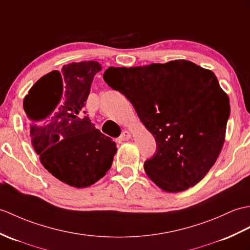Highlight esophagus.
Listing matches in <instances>:
<instances>
[{"label":"esophagus","mask_w":250,"mask_h":250,"mask_svg":"<svg viewBox=\"0 0 250 250\" xmlns=\"http://www.w3.org/2000/svg\"><path fill=\"white\" fill-rule=\"evenodd\" d=\"M131 133L130 132H127V131H124L123 133H121V135H120V139L121 141H124V142H125V141H129V139L131 138Z\"/></svg>","instance_id":"esophagus-1"}]
</instances>
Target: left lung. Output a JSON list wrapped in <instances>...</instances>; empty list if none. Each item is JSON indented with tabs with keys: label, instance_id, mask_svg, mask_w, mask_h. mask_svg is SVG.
I'll use <instances>...</instances> for the list:
<instances>
[{
	"label": "left lung",
	"instance_id": "obj_1",
	"mask_svg": "<svg viewBox=\"0 0 250 250\" xmlns=\"http://www.w3.org/2000/svg\"><path fill=\"white\" fill-rule=\"evenodd\" d=\"M103 79L134 106L155 138L145 162L151 181L167 193L194 187L222 151L230 104L211 70L185 60L138 67H109Z\"/></svg>",
	"mask_w": 250,
	"mask_h": 250
}]
</instances>
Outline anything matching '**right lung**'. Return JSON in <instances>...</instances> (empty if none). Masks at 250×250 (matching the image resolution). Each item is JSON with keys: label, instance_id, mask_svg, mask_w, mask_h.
I'll return each instance as SVG.
<instances>
[{"label": "right lung", "instance_id": "obj_1", "mask_svg": "<svg viewBox=\"0 0 250 250\" xmlns=\"http://www.w3.org/2000/svg\"><path fill=\"white\" fill-rule=\"evenodd\" d=\"M98 62H71L40 78L23 100L32 146L43 167L60 181L88 188L105 176L117 151L115 142L85 116Z\"/></svg>", "mask_w": 250, "mask_h": 250}]
</instances>
